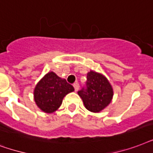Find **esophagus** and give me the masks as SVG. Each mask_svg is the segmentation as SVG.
Masks as SVG:
<instances>
[{
  "label": "esophagus",
  "instance_id": "1",
  "mask_svg": "<svg viewBox=\"0 0 153 153\" xmlns=\"http://www.w3.org/2000/svg\"><path fill=\"white\" fill-rule=\"evenodd\" d=\"M73 87H74V88H75L76 92H77L78 89H79V87H80V85H79V84H78V83L76 82L73 84Z\"/></svg>",
  "mask_w": 153,
  "mask_h": 153
}]
</instances>
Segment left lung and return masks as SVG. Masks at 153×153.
Here are the masks:
<instances>
[{
  "label": "left lung",
  "mask_w": 153,
  "mask_h": 153,
  "mask_svg": "<svg viewBox=\"0 0 153 153\" xmlns=\"http://www.w3.org/2000/svg\"><path fill=\"white\" fill-rule=\"evenodd\" d=\"M85 108L90 112H99L111 102L113 91L108 80L99 73L90 71L82 88L78 91Z\"/></svg>",
  "instance_id": "obj_1"
}]
</instances>
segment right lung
<instances>
[{
    "label": "right lung",
    "instance_id": "obj_1",
    "mask_svg": "<svg viewBox=\"0 0 153 153\" xmlns=\"http://www.w3.org/2000/svg\"><path fill=\"white\" fill-rule=\"evenodd\" d=\"M74 88L66 80L61 79L53 72L47 73L34 90L35 101L45 112H55L62 104L64 97L73 92Z\"/></svg>",
    "mask_w": 153,
    "mask_h": 153
}]
</instances>
